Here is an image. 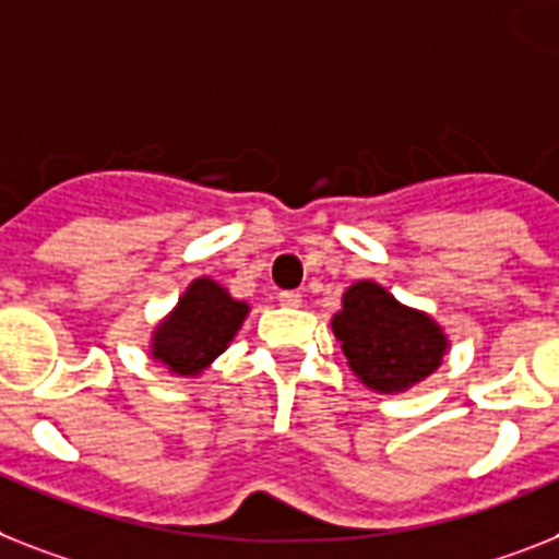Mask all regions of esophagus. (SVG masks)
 Segmentation results:
<instances>
[{
    "label": "esophagus",
    "mask_w": 559,
    "mask_h": 559,
    "mask_svg": "<svg viewBox=\"0 0 559 559\" xmlns=\"http://www.w3.org/2000/svg\"><path fill=\"white\" fill-rule=\"evenodd\" d=\"M280 306L299 308L302 306V294H299V290H283V294H280Z\"/></svg>",
    "instance_id": "34e87169"
}]
</instances>
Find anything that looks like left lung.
<instances>
[{"mask_svg": "<svg viewBox=\"0 0 559 559\" xmlns=\"http://www.w3.org/2000/svg\"><path fill=\"white\" fill-rule=\"evenodd\" d=\"M348 368L362 385L400 394L435 373L449 336L426 311L403 306L373 280L354 283L343 294V311L331 320Z\"/></svg>", "mask_w": 559, "mask_h": 559, "instance_id": "left-lung-1", "label": "left lung"}]
</instances>
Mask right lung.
I'll return each instance as SVG.
<instances>
[{"mask_svg": "<svg viewBox=\"0 0 559 559\" xmlns=\"http://www.w3.org/2000/svg\"><path fill=\"white\" fill-rule=\"evenodd\" d=\"M246 317L248 302L230 297L211 276H200L154 329L151 357L170 373L197 377L228 348Z\"/></svg>", "mask_w": 559, "mask_h": 559, "instance_id": "right-lung-1", "label": "right lung"}]
</instances>
